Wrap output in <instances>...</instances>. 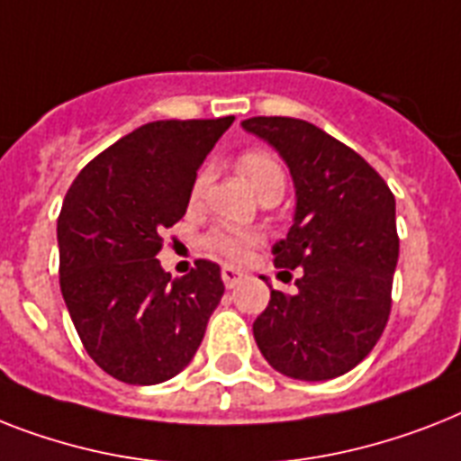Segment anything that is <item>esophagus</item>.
Returning <instances> with one entry per match:
<instances>
[{
	"label": "esophagus",
	"mask_w": 461,
	"mask_h": 461,
	"mask_svg": "<svg viewBox=\"0 0 461 461\" xmlns=\"http://www.w3.org/2000/svg\"><path fill=\"white\" fill-rule=\"evenodd\" d=\"M241 279H243L241 269L231 267V265H224V267H222V282H224V286H227V289H237L239 284H241Z\"/></svg>",
	"instance_id": "esophagus-1"
}]
</instances>
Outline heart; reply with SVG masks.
<instances>
[{
    "instance_id": "b5f03b06",
    "label": "heart",
    "mask_w": 461,
    "mask_h": 461,
    "mask_svg": "<svg viewBox=\"0 0 461 461\" xmlns=\"http://www.w3.org/2000/svg\"><path fill=\"white\" fill-rule=\"evenodd\" d=\"M239 172H241V177L246 179L250 185V189L256 194H260L267 185L276 182V179H284V170L282 166L276 163L267 151H249L243 153L241 158L237 163ZM201 186H203V177L196 179V185H194V196L201 194ZM260 241L256 231H239V230H218L212 231L208 243H211L212 249L224 253L227 258H234V260H241L250 253V249Z\"/></svg>"
}]
</instances>
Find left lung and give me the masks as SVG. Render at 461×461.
<instances>
[{
	"label": "left lung",
	"mask_w": 461,
	"mask_h": 461,
	"mask_svg": "<svg viewBox=\"0 0 461 461\" xmlns=\"http://www.w3.org/2000/svg\"><path fill=\"white\" fill-rule=\"evenodd\" d=\"M241 127L289 167L294 222L272 256L276 267H301L294 295L272 289L253 336L284 376L336 379L372 353L388 321L400 249L395 198L362 156L312 122L258 115Z\"/></svg>",
	"instance_id": "1"
}]
</instances>
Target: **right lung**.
Masks as SVG:
<instances>
[{"label":"right lung","mask_w":461,"mask_h":461,"mask_svg":"<svg viewBox=\"0 0 461 461\" xmlns=\"http://www.w3.org/2000/svg\"><path fill=\"white\" fill-rule=\"evenodd\" d=\"M231 122L234 115L141 125L99 153L63 198L56 224L63 301L89 357L113 379L163 384L203 340L224 294L220 267L196 260L172 279L156 256Z\"/></svg>","instance_id":"add662e5"}]
</instances>
